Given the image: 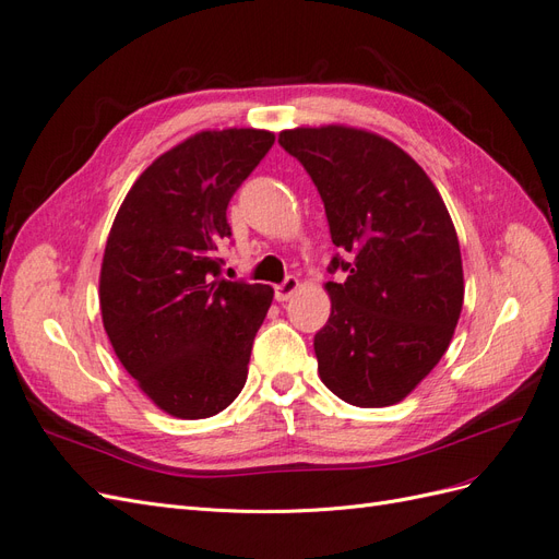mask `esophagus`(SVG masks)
Masks as SVG:
<instances>
[{"label": "esophagus", "instance_id": "34e87169", "mask_svg": "<svg viewBox=\"0 0 559 559\" xmlns=\"http://www.w3.org/2000/svg\"><path fill=\"white\" fill-rule=\"evenodd\" d=\"M298 280L296 277H286L282 284H277L275 286V298L280 300V302H286V300H289L296 292H298Z\"/></svg>", "mask_w": 559, "mask_h": 559}]
</instances>
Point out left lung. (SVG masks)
Returning <instances> with one entry per match:
<instances>
[{
    "instance_id": "left-lung-1",
    "label": "left lung",
    "mask_w": 559,
    "mask_h": 559,
    "mask_svg": "<svg viewBox=\"0 0 559 559\" xmlns=\"http://www.w3.org/2000/svg\"><path fill=\"white\" fill-rule=\"evenodd\" d=\"M321 195L333 245L319 378L359 408L399 403L445 354L464 302L445 202L403 148L343 126L280 132Z\"/></svg>"
}]
</instances>
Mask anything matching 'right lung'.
<instances>
[{
	"mask_svg": "<svg viewBox=\"0 0 559 559\" xmlns=\"http://www.w3.org/2000/svg\"><path fill=\"white\" fill-rule=\"evenodd\" d=\"M275 134L207 130L132 183L99 273V308L118 361L160 411L222 413L242 392L251 345L273 302L267 284L222 277L228 202Z\"/></svg>",
	"mask_w": 559,
	"mask_h": 559,
	"instance_id": "right-lung-1",
	"label": "right lung"
}]
</instances>
